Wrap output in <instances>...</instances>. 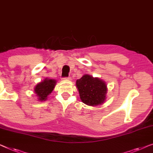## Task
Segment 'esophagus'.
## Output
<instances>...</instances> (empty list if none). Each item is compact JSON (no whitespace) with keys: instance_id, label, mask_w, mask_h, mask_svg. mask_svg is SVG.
I'll list each match as a JSON object with an SVG mask.
<instances>
[{"instance_id":"esophagus-1","label":"esophagus","mask_w":153,"mask_h":153,"mask_svg":"<svg viewBox=\"0 0 153 153\" xmlns=\"http://www.w3.org/2000/svg\"><path fill=\"white\" fill-rule=\"evenodd\" d=\"M63 79H65V80H70V77H64Z\"/></svg>"}]
</instances>
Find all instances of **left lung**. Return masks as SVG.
<instances>
[{"label":"left lung","instance_id":"left-lung-1","mask_svg":"<svg viewBox=\"0 0 153 153\" xmlns=\"http://www.w3.org/2000/svg\"><path fill=\"white\" fill-rule=\"evenodd\" d=\"M76 86L81 100L86 105L96 106L105 101L108 88L105 82L101 79L84 74L81 79H77Z\"/></svg>","mask_w":153,"mask_h":153}]
</instances>
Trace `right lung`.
I'll return each instance as SVG.
<instances>
[{"label":"right lung","instance_id":"1","mask_svg":"<svg viewBox=\"0 0 153 153\" xmlns=\"http://www.w3.org/2000/svg\"><path fill=\"white\" fill-rule=\"evenodd\" d=\"M56 81L55 79L46 78L44 80L37 84L34 88V92L36 94L39 101H45L56 85Z\"/></svg>","mask_w":153,"mask_h":153}]
</instances>
